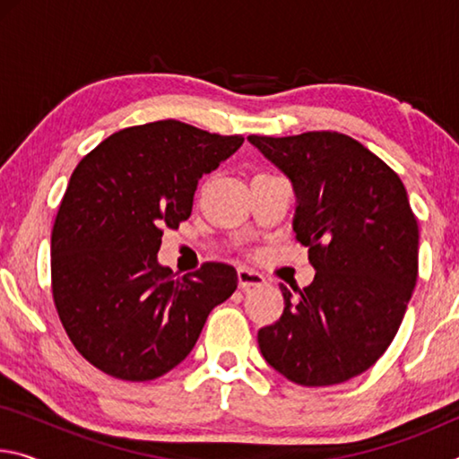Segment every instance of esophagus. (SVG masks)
Listing matches in <instances>:
<instances>
[{"label": "esophagus", "mask_w": 459, "mask_h": 459, "mask_svg": "<svg viewBox=\"0 0 459 459\" xmlns=\"http://www.w3.org/2000/svg\"><path fill=\"white\" fill-rule=\"evenodd\" d=\"M237 279H238V287L240 290H248V287H261L265 283V277L257 271L248 269V267H238L237 269Z\"/></svg>", "instance_id": "obj_1"}]
</instances>
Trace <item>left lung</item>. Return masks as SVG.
<instances>
[{
  "label": "left lung",
  "mask_w": 459,
  "mask_h": 459,
  "mask_svg": "<svg viewBox=\"0 0 459 459\" xmlns=\"http://www.w3.org/2000/svg\"><path fill=\"white\" fill-rule=\"evenodd\" d=\"M290 178L293 230L316 269L304 290L281 285L283 314L259 330L265 360L291 383L338 385L391 344L417 283L419 227L397 172L338 131L248 135Z\"/></svg>",
  "instance_id": "8db88e82"
}]
</instances>
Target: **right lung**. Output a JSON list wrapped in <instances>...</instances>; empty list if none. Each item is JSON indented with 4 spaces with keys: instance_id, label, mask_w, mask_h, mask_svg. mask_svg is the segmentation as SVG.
<instances>
[{
    "instance_id": "right-lung-1",
    "label": "right lung",
    "mask_w": 459,
    "mask_h": 459,
    "mask_svg": "<svg viewBox=\"0 0 459 459\" xmlns=\"http://www.w3.org/2000/svg\"><path fill=\"white\" fill-rule=\"evenodd\" d=\"M243 142L153 121L108 135L74 168L52 227V298L76 351L105 375L134 383L166 375L235 293L227 263L176 277L158 251L164 229L188 221L202 174Z\"/></svg>"
}]
</instances>
